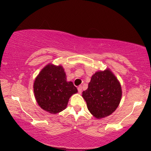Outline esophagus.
Segmentation results:
<instances>
[{"label": "esophagus", "mask_w": 151, "mask_h": 151, "mask_svg": "<svg viewBox=\"0 0 151 151\" xmlns=\"http://www.w3.org/2000/svg\"><path fill=\"white\" fill-rule=\"evenodd\" d=\"M78 92L80 93H81L82 91V86H80L78 87Z\"/></svg>", "instance_id": "obj_1"}]
</instances>
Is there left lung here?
Segmentation results:
<instances>
[{"mask_svg": "<svg viewBox=\"0 0 151 151\" xmlns=\"http://www.w3.org/2000/svg\"><path fill=\"white\" fill-rule=\"evenodd\" d=\"M122 95L121 84L109 68L96 71L87 89L82 92L88 111L96 119L112 114L120 103Z\"/></svg>", "mask_w": 151, "mask_h": 151, "instance_id": "8db88e82", "label": "left lung"}]
</instances>
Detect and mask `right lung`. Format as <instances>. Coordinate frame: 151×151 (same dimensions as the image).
Returning <instances> with one entry per match:
<instances>
[{
    "label": "right lung",
    "instance_id": "1",
    "mask_svg": "<svg viewBox=\"0 0 151 151\" xmlns=\"http://www.w3.org/2000/svg\"><path fill=\"white\" fill-rule=\"evenodd\" d=\"M34 92L41 109L57 114L67 108L69 98L78 93V89L73 82L67 80L63 66L49 63L35 79Z\"/></svg>",
    "mask_w": 151,
    "mask_h": 151
}]
</instances>
